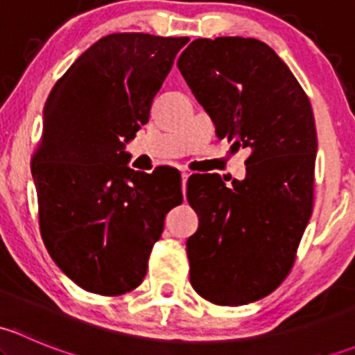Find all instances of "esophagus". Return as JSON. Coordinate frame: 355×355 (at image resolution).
Returning <instances> with one entry per match:
<instances>
[{"label":"esophagus","mask_w":355,"mask_h":355,"mask_svg":"<svg viewBox=\"0 0 355 355\" xmlns=\"http://www.w3.org/2000/svg\"><path fill=\"white\" fill-rule=\"evenodd\" d=\"M189 177H191V171L182 170V192H184V196H185V184H187Z\"/></svg>","instance_id":"obj_1"}]
</instances>
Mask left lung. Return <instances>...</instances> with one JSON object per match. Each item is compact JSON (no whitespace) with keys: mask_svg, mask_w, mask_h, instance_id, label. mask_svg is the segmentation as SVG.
<instances>
[{"mask_svg":"<svg viewBox=\"0 0 355 355\" xmlns=\"http://www.w3.org/2000/svg\"><path fill=\"white\" fill-rule=\"evenodd\" d=\"M220 139L249 148L244 180L191 177L199 228L187 241L191 285L216 306L280 287L313 214L318 137L307 94L280 56L252 37L196 39L178 58Z\"/></svg>","mask_w":355,"mask_h":355,"instance_id":"left-lung-1","label":"left lung"}]
</instances>
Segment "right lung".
<instances>
[{"instance_id":"add662e5","label":"right lung","mask_w":355,"mask_h":355,"mask_svg":"<svg viewBox=\"0 0 355 355\" xmlns=\"http://www.w3.org/2000/svg\"><path fill=\"white\" fill-rule=\"evenodd\" d=\"M187 42L142 32L105 35L49 92L31 163L39 228L53 261L87 292L114 297L139 287L164 216L184 200L177 171H134L123 146L148 123Z\"/></svg>"}]
</instances>
